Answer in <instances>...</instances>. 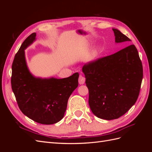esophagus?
<instances>
[{
    "label": "esophagus",
    "mask_w": 152,
    "mask_h": 152,
    "mask_svg": "<svg viewBox=\"0 0 152 152\" xmlns=\"http://www.w3.org/2000/svg\"><path fill=\"white\" fill-rule=\"evenodd\" d=\"M85 81H86V79L85 78L82 76V75H80L79 77V83L81 85V84H84L85 83Z\"/></svg>",
    "instance_id": "obj_1"
}]
</instances>
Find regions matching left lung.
<instances>
[{"mask_svg":"<svg viewBox=\"0 0 152 152\" xmlns=\"http://www.w3.org/2000/svg\"><path fill=\"white\" fill-rule=\"evenodd\" d=\"M116 42L131 41L113 29ZM89 89V104L96 117L117 119L136 102L142 79V65L134 45L86 63L82 67Z\"/></svg>","mask_w":152,"mask_h":152,"instance_id":"obj_1","label":"left lung"}]
</instances>
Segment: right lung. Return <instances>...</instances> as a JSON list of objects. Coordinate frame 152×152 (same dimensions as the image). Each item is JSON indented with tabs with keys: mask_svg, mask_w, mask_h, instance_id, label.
I'll list each match as a JSON object with an SVG mask.
<instances>
[{
	"mask_svg": "<svg viewBox=\"0 0 152 152\" xmlns=\"http://www.w3.org/2000/svg\"><path fill=\"white\" fill-rule=\"evenodd\" d=\"M36 34L27 37L16 54L12 65L11 87L22 113L34 121L53 124L61 121L69 97L78 86L79 73L61 79L35 78L27 68L24 49L34 42Z\"/></svg>",
	"mask_w": 152,
	"mask_h": 152,
	"instance_id": "1",
	"label": "right lung"
}]
</instances>
